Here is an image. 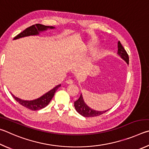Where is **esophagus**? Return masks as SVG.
Masks as SVG:
<instances>
[{"label": "esophagus", "mask_w": 149, "mask_h": 149, "mask_svg": "<svg viewBox=\"0 0 149 149\" xmlns=\"http://www.w3.org/2000/svg\"><path fill=\"white\" fill-rule=\"evenodd\" d=\"M73 83V81L72 80H67L66 81V84H72Z\"/></svg>", "instance_id": "obj_1"}]
</instances>
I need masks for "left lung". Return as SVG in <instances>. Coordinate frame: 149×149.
<instances>
[{
	"label": "left lung",
	"mask_w": 149,
	"mask_h": 149,
	"mask_svg": "<svg viewBox=\"0 0 149 149\" xmlns=\"http://www.w3.org/2000/svg\"><path fill=\"white\" fill-rule=\"evenodd\" d=\"M118 56L124 60L126 62V63L128 65L129 64V57L128 55H127L126 51L125 50L124 47L120 43V42H118V52H117ZM74 105L76 111L79 113L80 115H82L84 117H94V116H100L101 114L106 113L108 110L106 111H95L94 109H92L90 108L89 106H88L86 103L84 102V99L82 97V94L81 93L80 95L79 98L78 100L74 101Z\"/></svg>",
	"instance_id": "left-lung-1"
}]
</instances>
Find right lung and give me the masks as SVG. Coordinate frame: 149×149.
Returning a JSON list of instances; mask_svg holds the SVG:
<instances>
[{"label": "right lung", "mask_w": 149, "mask_h": 149, "mask_svg": "<svg viewBox=\"0 0 149 149\" xmlns=\"http://www.w3.org/2000/svg\"><path fill=\"white\" fill-rule=\"evenodd\" d=\"M55 27L53 26H46L42 24H35L33 25L31 27H28L25 29L23 32L20 33L19 35H17L16 36H15L14 40H16V39L25 37V36H36L39 35L40 33L44 31H46L48 29H54ZM61 86V84H59L54 87L53 89L49 90L46 93H44L43 95L41 97H38L37 99L33 100H23L22 99H19L17 97H15L14 95L11 93L13 97L15 99V100L17 102L19 103L20 105L25 107L27 108L30 110L32 111H38L40 110L45 107L48 105L49 103L50 102L52 97H54L55 93L57 91V90Z\"/></svg>", "instance_id": "obj_1"}]
</instances>
